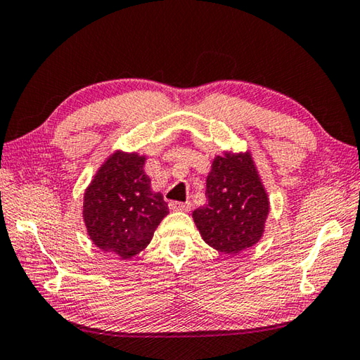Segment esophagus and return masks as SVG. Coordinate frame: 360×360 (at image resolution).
Wrapping results in <instances>:
<instances>
[{"mask_svg": "<svg viewBox=\"0 0 360 360\" xmlns=\"http://www.w3.org/2000/svg\"><path fill=\"white\" fill-rule=\"evenodd\" d=\"M169 210L172 211H191V208H192V205L188 203V202H186V203H181V202H169Z\"/></svg>", "mask_w": 360, "mask_h": 360, "instance_id": "1", "label": "esophagus"}]
</instances>
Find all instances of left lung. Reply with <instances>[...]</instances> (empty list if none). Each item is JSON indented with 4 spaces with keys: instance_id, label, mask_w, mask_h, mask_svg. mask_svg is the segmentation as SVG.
Masks as SVG:
<instances>
[{
    "instance_id": "1",
    "label": "left lung",
    "mask_w": 360,
    "mask_h": 360,
    "mask_svg": "<svg viewBox=\"0 0 360 360\" xmlns=\"http://www.w3.org/2000/svg\"><path fill=\"white\" fill-rule=\"evenodd\" d=\"M270 200L252 154L224 150L212 158L206 205L192 212L203 241L217 252L236 255L264 236Z\"/></svg>"
}]
</instances>
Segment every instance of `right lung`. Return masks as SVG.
Here are the masks:
<instances>
[{
    "instance_id": "obj_1",
    "label": "right lung",
    "mask_w": 360,
    "mask_h": 360,
    "mask_svg": "<svg viewBox=\"0 0 360 360\" xmlns=\"http://www.w3.org/2000/svg\"><path fill=\"white\" fill-rule=\"evenodd\" d=\"M146 155L114 150L84 192L82 219L90 240L103 252L131 259L149 245L168 214L160 192L144 173Z\"/></svg>"
}]
</instances>
